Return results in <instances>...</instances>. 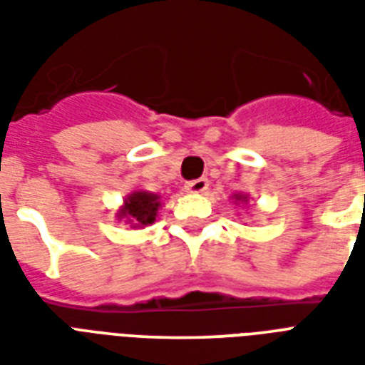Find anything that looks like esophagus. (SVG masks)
<instances>
[{"label": "esophagus", "mask_w": 365, "mask_h": 365, "mask_svg": "<svg viewBox=\"0 0 365 365\" xmlns=\"http://www.w3.org/2000/svg\"><path fill=\"white\" fill-rule=\"evenodd\" d=\"M206 189H208V180L206 178H199V180L185 183V191L187 193H205Z\"/></svg>", "instance_id": "34e87169"}]
</instances>
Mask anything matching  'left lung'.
Returning <instances> with one entry per match:
<instances>
[{"label": "left lung", "mask_w": 365, "mask_h": 365, "mask_svg": "<svg viewBox=\"0 0 365 365\" xmlns=\"http://www.w3.org/2000/svg\"><path fill=\"white\" fill-rule=\"evenodd\" d=\"M233 199H235V202H239V205H248V197H246V195H242V193L233 195Z\"/></svg>", "instance_id": "8db88e82"}]
</instances>
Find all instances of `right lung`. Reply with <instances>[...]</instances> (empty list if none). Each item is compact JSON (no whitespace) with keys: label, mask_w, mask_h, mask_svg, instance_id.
<instances>
[{"label":"right lung","mask_w":365,"mask_h":365,"mask_svg":"<svg viewBox=\"0 0 365 365\" xmlns=\"http://www.w3.org/2000/svg\"><path fill=\"white\" fill-rule=\"evenodd\" d=\"M159 206V195L149 193V191H134L125 199L117 212V217L126 220V223H130L132 227H143L155 222Z\"/></svg>","instance_id":"obj_1"}]
</instances>
